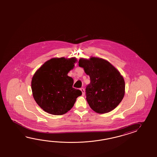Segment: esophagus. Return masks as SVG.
<instances>
[{"mask_svg":"<svg viewBox=\"0 0 157 157\" xmlns=\"http://www.w3.org/2000/svg\"><path fill=\"white\" fill-rule=\"evenodd\" d=\"M81 91H82V95H85V90H84V89L83 88H81Z\"/></svg>","mask_w":157,"mask_h":157,"instance_id":"1","label":"esophagus"}]
</instances>
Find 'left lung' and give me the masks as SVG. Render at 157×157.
Instances as JSON below:
<instances>
[{
  "label": "left lung",
  "instance_id": "1",
  "mask_svg": "<svg viewBox=\"0 0 157 157\" xmlns=\"http://www.w3.org/2000/svg\"><path fill=\"white\" fill-rule=\"evenodd\" d=\"M78 66L90 76L86 87V100L98 113H105L118 105L124 95L125 83L120 72L107 60L91 57L81 58Z\"/></svg>",
  "mask_w": 157,
  "mask_h": 157
}]
</instances>
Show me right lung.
<instances>
[{"instance_id":"obj_1","label":"right lung","mask_w":157,"mask_h":157,"mask_svg":"<svg viewBox=\"0 0 157 157\" xmlns=\"http://www.w3.org/2000/svg\"><path fill=\"white\" fill-rule=\"evenodd\" d=\"M76 58H54L48 60L35 73L31 81L33 98L44 111L62 115L74 106L80 90L72 87L74 80L67 75Z\"/></svg>"}]
</instances>
